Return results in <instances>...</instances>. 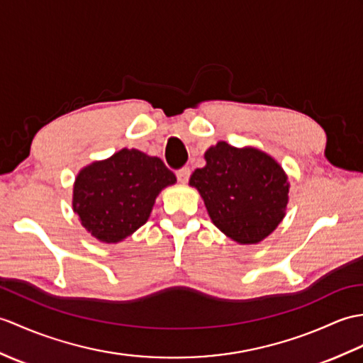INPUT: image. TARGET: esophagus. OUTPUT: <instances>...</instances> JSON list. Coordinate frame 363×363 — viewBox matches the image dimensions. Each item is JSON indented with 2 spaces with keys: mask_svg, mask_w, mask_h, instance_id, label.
<instances>
[{
  "mask_svg": "<svg viewBox=\"0 0 363 363\" xmlns=\"http://www.w3.org/2000/svg\"><path fill=\"white\" fill-rule=\"evenodd\" d=\"M190 168L189 167H184V168H181V170H178L176 172V176H178V181L179 182H182V184H185L189 181V178H190Z\"/></svg>",
  "mask_w": 363,
  "mask_h": 363,
  "instance_id": "esophagus-1",
  "label": "esophagus"
}]
</instances>
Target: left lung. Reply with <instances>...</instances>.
Listing matches in <instances>:
<instances>
[{"label": "left lung", "instance_id": "left-lung-1", "mask_svg": "<svg viewBox=\"0 0 363 363\" xmlns=\"http://www.w3.org/2000/svg\"><path fill=\"white\" fill-rule=\"evenodd\" d=\"M189 184L204 201L212 223L238 244H257L283 221L289 179L275 159L255 147L220 140L206 153Z\"/></svg>", "mask_w": 363, "mask_h": 363}]
</instances>
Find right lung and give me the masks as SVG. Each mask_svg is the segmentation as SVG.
Returning a JSON list of instances; mask_svg holds the SVG:
<instances>
[{"mask_svg": "<svg viewBox=\"0 0 363 363\" xmlns=\"http://www.w3.org/2000/svg\"><path fill=\"white\" fill-rule=\"evenodd\" d=\"M176 176L156 156L122 148L83 167L74 181L72 210L96 240L117 244L150 218L156 198Z\"/></svg>", "mask_w": 363, "mask_h": 363, "instance_id": "right-lung-1", "label": "right lung"}]
</instances>
